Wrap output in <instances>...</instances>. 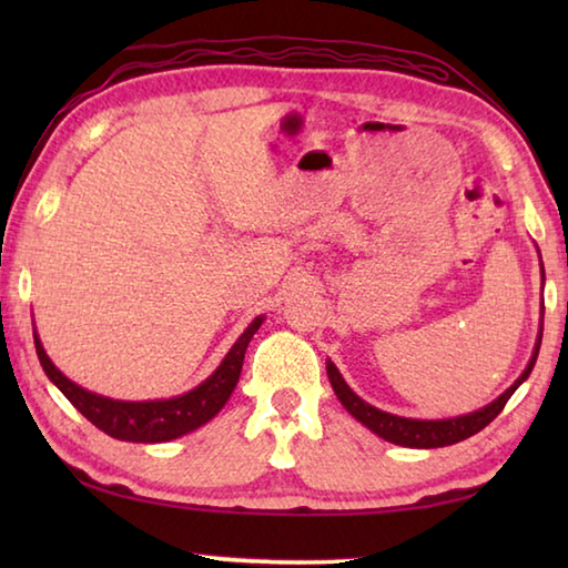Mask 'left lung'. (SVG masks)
<instances>
[{"instance_id": "1", "label": "left lung", "mask_w": 568, "mask_h": 568, "mask_svg": "<svg viewBox=\"0 0 568 568\" xmlns=\"http://www.w3.org/2000/svg\"><path fill=\"white\" fill-rule=\"evenodd\" d=\"M538 348H541V335H538V343H536L531 363L526 365L521 378H518L514 386L504 393L501 398H496L494 403H488L486 408H480L476 413H468V416H458V418H448V420L400 418V416H393V413L373 408L371 403H365L363 398L355 396V393L348 388V383L343 381V376L333 363H328V378H331V386L335 390V396H338V400L343 403L345 410H348L351 416L358 418L363 426H368L373 434H378L381 438L390 440V444L408 446V448H440V446L458 444V440H466L474 434H478L480 428H486L488 423H491L498 416V413L504 410L508 398L514 396V390L521 386V383L528 378V373H531Z\"/></svg>"}]
</instances>
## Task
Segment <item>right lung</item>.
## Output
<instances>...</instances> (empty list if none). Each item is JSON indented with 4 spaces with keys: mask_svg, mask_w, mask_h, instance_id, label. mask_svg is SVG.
Instances as JSON below:
<instances>
[{
    "mask_svg": "<svg viewBox=\"0 0 568 568\" xmlns=\"http://www.w3.org/2000/svg\"><path fill=\"white\" fill-rule=\"evenodd\" d=\"M261 323L263 318H255L247 325V331L240 335L237 343L225 355V361L220 363V368L205 383H200L195 390L185 393V396L170 400L124 403L102 398L98 393L84 390L80 386H74L70 378H64L62 373L54 368V363L47 358L37 333L34 345L47 376H50L54 386L64 393L67 400H70L92 426H98L112 438L132 440V444H162V440H172L200 428L225 406L230 393L237 386L240 371H243L247 343L255 335V331L261 328Z\"/></svg>",
    "mask_w": 568,
    "mask_h": 568,
    "instance_id": "obj_1",
    "label": "right lung"
}]
</instances>
